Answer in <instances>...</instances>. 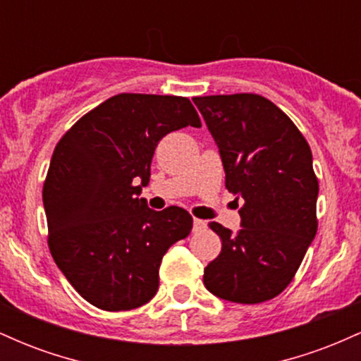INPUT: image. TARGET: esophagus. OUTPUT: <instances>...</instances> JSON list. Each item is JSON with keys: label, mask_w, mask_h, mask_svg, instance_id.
Returning <instances> with one entry per match:
<instances>
[{"label": "esophagus", "mask_w": 361, "mask_h": 361, "mask_svg": "<svg viewBox=\"0 0 361 361\" xmlns=\"http://www.w3.org/2000/svg\"><path fill=\"white\" fill-rule=\"evenodd\" d=\"M207 227V222L202 221V219H193V231L197 233V231H202Z\"/></svg>", "instance_id": "obj_1"}]
</instances>
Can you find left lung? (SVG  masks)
I'll return each instance as SVG.
<instances>
[{
  "label": "left lung",
  "mask_w": 361,
  "mask_h": 361,
  "mask_svg": "<svg viewBox=\"0 0 361 361\" xmlns=\"http://www.w3.org/2000/svg\"><path fill=\"white\" fill-rule=\"evenodd\" d=\"M219 147L226 188L243 198L241 229L209 227L222 251L204 270L209 292L259 304L283 292L316 238L319 183L312 152L275 103L252 93L195 97Z\"/></svg>",
  "instance_id": "1"
}]
</instances>
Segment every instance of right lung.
Segmentation results:
<instances>
[{
    "instance_id": "add662e5",
    "label": "right lung",
    "mask_w": 361,
    "mask_h": 361,
    "mask_svg": "<svg viewBox=\"0 0 361 361\" xmlns=\"http://www.w3.org/2000/svg\"><path fill=\"white\" fill-rule=\"evenodd\" d=\"M188 126L202 127L188 98L122 93L82 115L54 149L42 192L49 250L94 307L147 304L163 256L192 231L185 209L156 212L139 198L157 142Z\"/></svg>"
}]
</instances>
